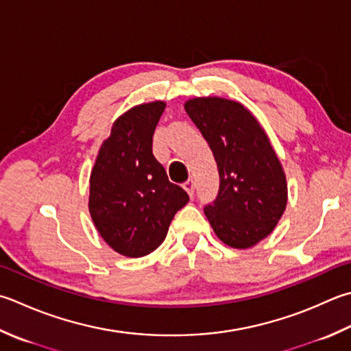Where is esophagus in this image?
<instances>
[{
	"label": "esophagus",
	"instance_id": "esophagus-1",
	"mask_svg": "<svg viewBox=\"0 0 351 351\" xmlns=\"http://www.w3.org/2000/svg\"><path fill=\"white\" fill-rule=\"evenodd\" d=\"M182 187H184V190H185V191H187L190 197H193V195H195V182H193V181H187V182H184Z\"/></svg>",
	"mask_w": 351,
	"mask_h": 351
}]
</instances>
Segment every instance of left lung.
Masks as SVG:
<instances>
[{
  "label": "left lung",
  "mask_w": 351,
  "mask_h": 351,
  "mask_svg": "<svg viewBox=\"0 0 351 351\" xmlns=\"http://www.w3.org/2000/svg\"><path fill=\"white\" fill-rule=\"evenodd\" d=\"M184 108L210 144L221 178L205 216L225 245L251 248L271 234L287 204L286 175L276 150L242 103L196 97Z\"/></svg>",
  "instance_id": "1"
}]
</instances>
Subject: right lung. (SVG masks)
Here are the masks:
<instances>
[{
  "label": "right lung",
  "instance_id": "obj_1",
  "mask_svg": "<svg viewBox=\"0 0 351 351\" xmlns=\"http://www.w3.org/2000/svg\"><path fill=\"white\" fill-rule=\"evenodd\" d=\"M166 103L130 108L114 121L89 178V215L99 234L126 257L155 251L189 195L171 184L152 154V136Z\"/></svg>",
  "mask_w": 351,
  "mask_h": 351
}]
</instances>
